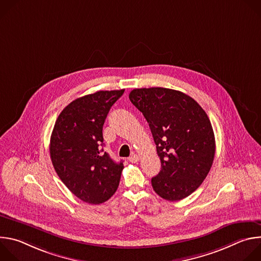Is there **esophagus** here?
<instances>
[{"label": "esophagus", "instance_id": "esophagus-1", "mask_svg": "<svg viewBox=\"0 0 261 261\" xmlns=\"http://www.w3.org/2000/svg\"><path fill=\"white\" fill-rule=\"evenodd\" d=\"M138 160H139V158H138V156L135 155V154H132V155L129 157V162H131V163H136V162H138Z\"/></svg>", "mask_w": 261, "mask_h": 261}]
</instances>
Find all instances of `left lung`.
Returning a JSON list of instances; mask_svg holds the SVG:
<instances>
[{
	"label": "left lung",
	"instance_id": "obj_1",
	"mask_svg": "<svg viewBox=\"0 0 261 261\" xmlns=\"http://www.w3.org/2000/svg\"><path fill=\"white\" fill-rule=\"evenodd\" d=\"M129 99L148 123L160 157L154 191L169 201L189 196L215 157V135L205 111L190 96L166 88L134 89Z\"/></svg>",
	"mask_w": 261,
	"mask_h": 261
}]
</instances>
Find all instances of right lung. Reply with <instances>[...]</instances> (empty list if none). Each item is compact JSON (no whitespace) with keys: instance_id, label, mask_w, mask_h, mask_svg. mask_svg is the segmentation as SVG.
Here are the masks:
<instances>
[{"instance_id":"add662e5","label":"right lung","mask_w":261,"mask_h":261,"mask_svg":"<svg viewBox=\"0 0 261 261\" xmlns=\"http://www.w3.org/2000/svg\"><path fill=\"white\" fill-rule=\"evenodd\" d=\"M124 91H99L72 101L51 133L49 153L56 172L74 195L91 204L105 202L119 187L123 161L115 162L103 151L102 129Z\"/></svg>"}]
</instances>
